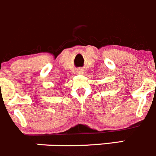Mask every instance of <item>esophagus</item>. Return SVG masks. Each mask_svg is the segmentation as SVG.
Listing matches in <instances>:
<instances>
[{
	"instance_id": "1",
	"label": "esophagus",
	"mask_w": 156,
	"mask_h": 156,
	"mask_svg": "<svg viewBox=\"0 0 156 156\" xmlns=\"http://www.w3.org/2000/svg\"><path fill=\"white\" fill-rule=\"evenodd\" d=\"M78 73H82L83 70H82V69H80V70H78Z\"/></svg>"
}]
</instances>
